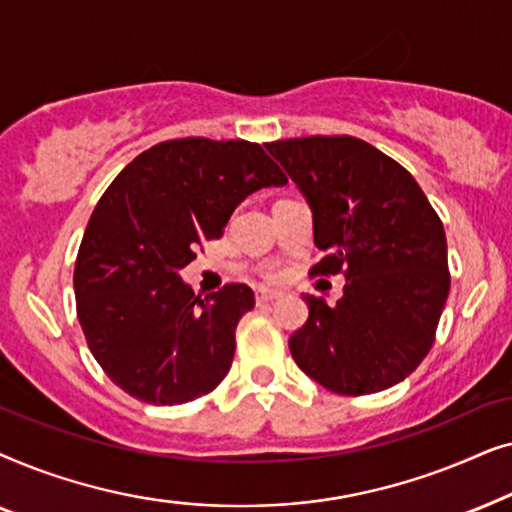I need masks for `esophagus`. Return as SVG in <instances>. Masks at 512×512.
Masks as SVG:
<instances>
[{
	"mask_svg": "<svg viewBox=\"0 0 512 512\" xmlns=\"http://www.w3.org/2000/svg\"><path fill=\"white\" fill-rule=\"evenodd\" d=\"M279 293L272 291V289H258L256 291V303H272V300H277Z\"/></svg>",
	"mask_w": 512,
	"mask_h": 512,
	"instance_id": "esophagus-1",
	"label": "esophagus"
}]
</instances>
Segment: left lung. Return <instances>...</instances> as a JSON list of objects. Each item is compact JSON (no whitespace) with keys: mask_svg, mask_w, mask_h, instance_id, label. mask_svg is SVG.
<instances>
[{"mask_svg":"<svg viewBox=\"0 0 512 512\" xmlns=\"http://www.w3.org/2000/svg\"><path fill=\"white\" fill-rule=\"evenodd\" d=\"M312 209L326 256L312 275L345 272L338 305L307 293L310 317L289 338L293 361L345 396L403 382L433 345L450 293L443 223L412 174L356 137L265 144Z\"/></svg>","mask_w":512,"mask_h":512,"instance_id":"left-lung-1","label":"left lung"}]
</instances>
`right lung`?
Masks as SVG:
<instances>
[{
	"label": "right lung",
	"mask_w": 512,
	"mask_h": 512,
	"mask_svg": "<svg viewBox=\"0 0 512 512\" xmlns=\"http://www.w3.org/2000/svg\"><path fill=\"white\" fill-rule=\"evenodd\" d=\"M286 177L258 144L172 139L139 153L90 216L74 268L76 314L109 380L153 405L209 394L228 375L247 284L200 300L179 270L235 207Z\"/></svg>",
	"instance_id": "add662e5"
}]
</instances>
